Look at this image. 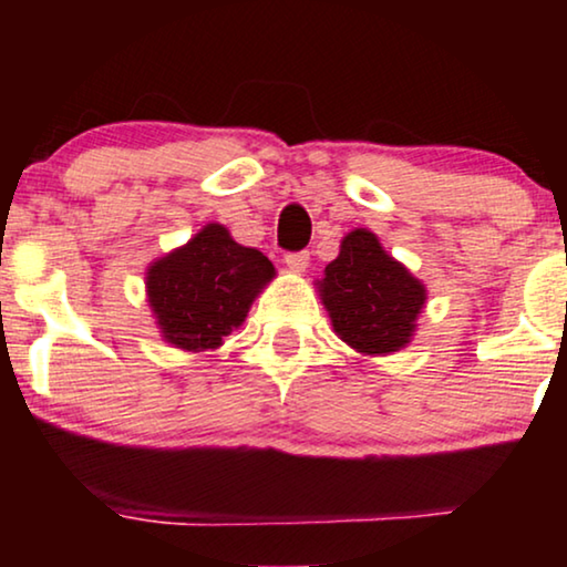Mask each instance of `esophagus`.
<instances>
[{"label":"esophagus","mask_w":567,"mask_h":567,"mask_svg":"<svg viewBox=\"0 0 567 567\" xmlns=\"http://www.w3.org/2000/svg\"><path fill=\"white\" fill-rule=\"evenodd\" d=\"M286 268H291L293 274H305L307 266H309V252H289L284 258Z\"/></svg>","instance_id":"esophagus-1"}]
</instances>
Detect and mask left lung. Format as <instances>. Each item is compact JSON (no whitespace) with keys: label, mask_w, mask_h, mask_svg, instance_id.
<instances>
[{"label":"left lung","mask_w":567,"mask_h":567,"mask_svg":"<svg viewBox=\"0 0 567 567\" xmlns=\"http://www.w3.org/2000/svg\"><path fill=\"white\" fill-rule=\"evenodd\" d=\"M332 330L361 355H390L410 346L429 291L384 250L374 231L353 229L315 284Z\"/></svg>","instance_id":"1"}]
</instances>
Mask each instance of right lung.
<instances>
[{"instance_id": "1", "label": "right lung", "mask_w": 567, "mask_h": 567, "mask_svg": "<svg viewBox=\"0 0 567 567\" xmlns=\"http://www.w3.org/2000/svg\"><path fill=\"white\" fill-rule=\"evenodd\" d=\"M276 278L255 247L235 243L224 224H206L188 243L146 266V301L165 343L185 353L221 348L252 301Z\"/></svg>"}]
</instances>
